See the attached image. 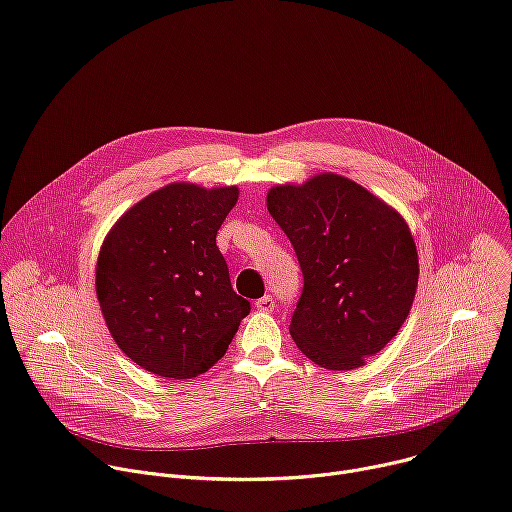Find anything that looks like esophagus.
Wrapping results in <instances>:
<instances>
[{
	"mask_svg": "<svg viewBox=\"0 0 512 512\" xmlns=\"http://www.w3.org/2000/svg\"><path fill=\"white\" fill-rule=\"evenodd\" d=\"M255 306H257L259 312H271L273 306H275V302H273L271 296H263V298H259V300L255 302Z\"/></svg>",
	"mask_w": 512,
	"mask_h": 512,
	"instance_id": "obj_1",
	"label": "esophagus"
}]
</instances>
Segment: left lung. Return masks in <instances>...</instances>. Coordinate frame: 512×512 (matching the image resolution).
<instances>
[{
    "label": "left lung",
    "mask_w": 512,
    "mask_h": 512,
    "mask_svg": "<svg viewBox=\"0 0 512 512\" xmlns=\"http://www.w3.org/2000/svg\"><path fill=\"white\" fill-rule=\"evenodd\" d=\"M267 210L300 261L304 290L290 335L316 365L361 367L404 324L418 286V253L398 210L337 173L273 185Z\"/></svg>",
    "instance_id": "8db88e82"
}]
</instances>
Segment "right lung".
I'll return each mask as SVG.
<instances>
[{
  "mask_svg": "<svg viewBox=\"0 0 512 512\" xmlns=\"http://www.w3.org/2000/svg\"><path fill=\"white\" fill-rule=\"evenodd\" d=\"M237 200V185L175 181L126 210L102 243L96 294L106 327L122 353L155 376L204 374L251 310L216 247Z\"/></svg>",
  "mask_w": 512,
  "mask_h": 512,
  "instance_id": "add662e5",
  "label": "right lung"
}]
</instances>
